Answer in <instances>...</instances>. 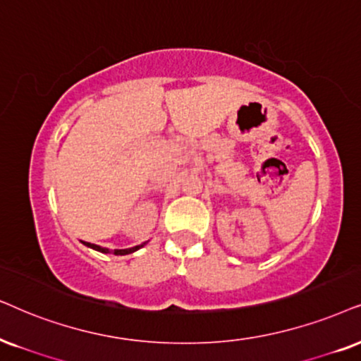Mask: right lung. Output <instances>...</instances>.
Instances as JSON below:
<instances>
[{
	"label": "right lung",
	"instance_id": "obj_1",
	"mask_svg": "<svg viewBox=\"0 0 361 361\" xmlns=\"http://www.w3.org/2000/svg\"><path fill=\"white\" fill-rule=\"evenodd\" d=\"M83 243L88 246V248H93V250H97V252H99V253H113V255H130V253H135L136 250H140V248H143L145 245L148 243V241H145V243H141V245H136V246H131V248H123V250H109V248H103V246H99V245H94V243H86V241H83Z\"/></svg>",
	"mask_w": 361,
	"mask_h": 361
}]
</instances>
